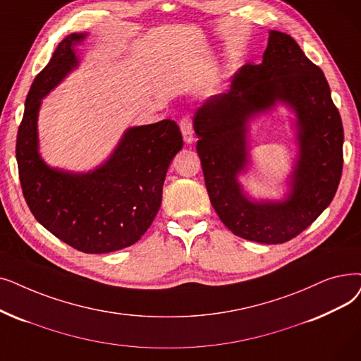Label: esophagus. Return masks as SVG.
Listing matches in <instances>:
<instances>
[{"instance_id": "34e87169", "label": "esophagus", "mask_w": 361, "mask_h": 361, "mask_svg": "<svg viewBox=\"0 0 361 361\" xmlns=\"http://www.w3.org/2000/svg\"><path fill=\"white\" fill-rule=\"evenodd\" d=\"M180 130H181L184 142L187 145H192L193 140H195V135H193V123H192V119L189 116H184L180 121Z\"/></svg>"}]
</instances>
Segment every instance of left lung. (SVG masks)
I'll return each mask as SVG.
<instances>
[{
	"label": "left lung",
	"mask_w": 361,
	"mask_h": 361,
	"mask_svg": "<svg viewBox=\"0 0 361 361\" xmlns=\"http://www.w3.org/2000/svg\"><path fill=\"white\" fill-rule=\"evenodd\" d=\"M279 105L294 114L298 153L284 197L257 200L240 181L252 166L248 122ZM193 127L211 203L236 236L285 243L332 202L342 174V121L322 69L288 34L270 30L261 63L243 66L231 78L228 91L203 102Z\"/></svg>",
	"instance_id": "1"
}]
</instances>
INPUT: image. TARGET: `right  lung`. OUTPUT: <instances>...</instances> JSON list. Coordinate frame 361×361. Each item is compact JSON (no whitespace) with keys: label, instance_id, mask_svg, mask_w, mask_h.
<instances>
[{"label":"right lung","instance_id":"1","mask_svg":"<svg viewBox=\"0 0 361 361\" xmlns=\"http://www.w3.org/2000/svg\"><path fill=\"white\" fill-rule=\"evenodd\" d=\"M88 34H71L30 87L18 131L16 159L23 196L37 221L85 254L134 245L159 211L171 161L183 147L178 125L164 119L123 131L109 158L87 172L50 166L39 153L42 99L80 66L75 47Z\"/></svg>","mask_w":361,"mask_h":361}]
</instances>
